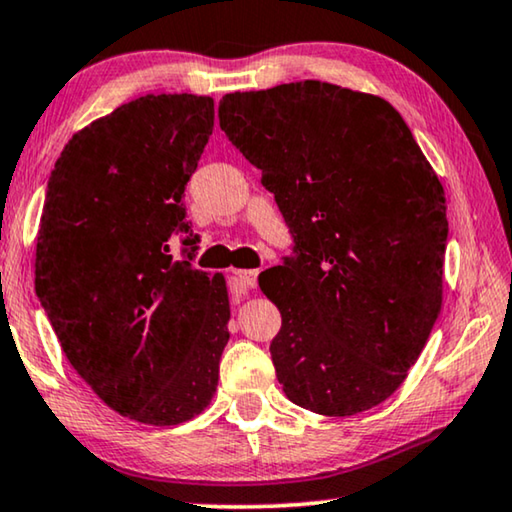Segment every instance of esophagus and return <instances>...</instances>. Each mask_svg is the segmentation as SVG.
Returning <instances> with one entry per match:
<instances>
[{
    "instance_id": "34e87169",
    "label": "esophagus",
    "mask_w": 512,
    "mask_h": 512,
    "mask_svg": "<svg viewBox=\"0 0 512 512\" xmlns=\"http://www.w3.org/2000/svg\"><path fill=\"white\" fill-rule=\"evenodd\" d=\"M258 270H233L231 272V286L235 293H247L249 288L256 286Z\"/></svg>"
}]
</instances>
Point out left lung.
Returning a JSON list of instances; mask_svg holds the SVG:
<instances>
[{
	"label": "left lung",
	"instance_id": "left-lung-1",
	"mask_svg": "<svg viewBox=\"0 0 512 512\" xmlns=\"http://www.w3.org/2000/svg\"><path fill=\"white\" fill-rule=\"evenodd\" d=\"M219 125L295 238V256L258 277L281 311L279 384L316 414L371 410L442 311V183L387 100L329 82L226 93Z\"/></svg>",
	"mask_w": 512,
	"mask_h": 512
}]
</instances>
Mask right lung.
Wrapping results in <instances>:
<instances>
[{
    "mask_svg": "<svg viewBox=\"0 0 512 512\" xmlns=\"http://www.w3.org/2000/svg\"><path fill=\"white\" fill-rule=\"evenodd\" d=\"M212 125L210 96L148 93L75 132L47 180L38 300L102 403L148 426L206 410L229 343L222 274L169 254L171 235L190 231L185 185Z\"/></svg>",
    "mask_w": 512,
    "mask_h": 512,
    "instance_id": "add662e5",
    "label": "right lung"
}]
</instances>
